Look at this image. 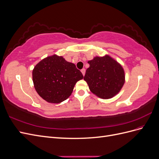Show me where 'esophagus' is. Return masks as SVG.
Wrapping results in <instances>:
<instances>
[{
  "mask_svg": "<svg viewBox=\"0 0 159 159\" xmlns=\"http://www.w3.org/2000/svg\"><path fill=\"white\" fill-rule=\"evenodd\" d=\"M81 73H82L83 75L84 76V75H85V70L84 68V69H82V70H81Z\"/></svg>",
  "mask_w": 159,
  "mask_h": 159,
  "instance_id": "1",
  "label": "esophagus"
}]
</instances>
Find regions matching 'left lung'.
I'll use <instances>...</instances> for the list:
<instances>
[{
  "mask_svg": "<svg viewBox=\"0 0 159 159\" xmlns=\"http://www.w3.org/2000/svg\"><path fill=\"white\" fill-rule=\"evenodd\" d=\"M84 80L90 91L98 97L110 99L117 95L125 83V72L122 66L109 56L95 57L88 61Z\"/></svg>",
  "mask_w": 159,
  "mask_h": 159,
  "instance_id": "8db88e82",
  "label": "left lung"
}]
</instances>
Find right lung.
I'll use <instances>...</instances> for the list:
<instances>
[{
  "label": "right lung",
  "mask_w": 159,
  "mask_h": 159,
  "mask_svg": "<svg viewBox=\"0 0 159 159\" xmlns=\"http://www.w3.org/2000/svg\"><path fill=\"white\" fill-rule=\"evenodd\" d=\"M84 76L74 64L53 55L41 60L32 71L34 85L46 102L59 103L68 99L78 81Z\"/></svg>",
  "instance_id": "add662e5"
}]
</instances>
